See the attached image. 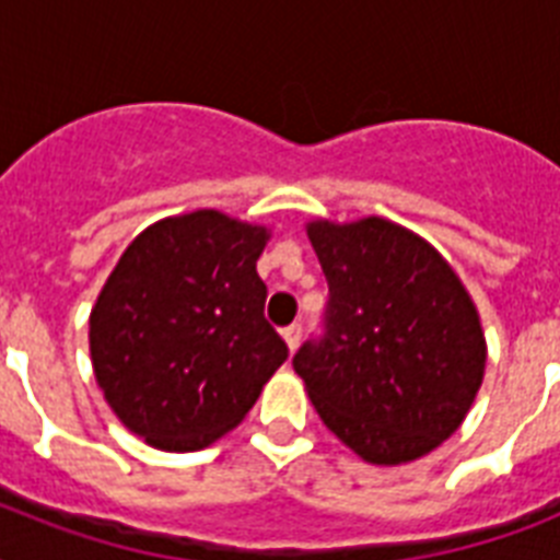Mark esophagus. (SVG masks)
I'll list each match as a JSON object with an SVG mask.
<instances>
[{
  "label": "esophagus",
  "mask_w": 560,
  "mask_h": 560,
  "mask_svg": "<svg viewBox=\"0 0 560 560\" xmlns=\"http://www.w3.org/2000/svg\"><path fill=\"white\" fill-rule=\"evenodd\" d=\"M281 337H284V342H288V349H290V351H296L299 340H302V325H299V323L288 325V328L281 331Z\"/></svg>",
  "instance_id": "1"
}]
</instances>
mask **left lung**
I'll return each mask as SVG.
<instances>
[{"label":"left lung","instance_id":"8db88e82","mask_svg":"<svg viewBox=\"0 0 560 560\" xmlns=\"http://www.w3.org/2000/svg\"><path fill=\"white\" fill-rule=\"evenodd\" d=\"M328 302L293 354L316 412L374 465L430 453L462 424L486 372L477 307L433 246L389 220L311 223Z\"/></svg>","mask_w":560,"mask_h":560}]
</instances>
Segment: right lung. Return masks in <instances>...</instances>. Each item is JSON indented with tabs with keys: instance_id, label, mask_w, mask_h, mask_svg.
Masks as SVG:
<instances>
[{
	"instance_id": "add662e5",
	"label": "right lung",
	"mask_w": 560,
	"mask_h": 560,
	"mask_svg": "<svg viewBox=\"0 0 560 560\" xmlns=\"http://www.w3.org/2000/svg\"><path fill=\"white\" fill-rule=\"evenodd\" d=\"M267 232L202 209L144 229L90 319L92 366L121 424L160 451H200L253 409L288 360L255 272Z\"/></svg>"
}]
</instances>
